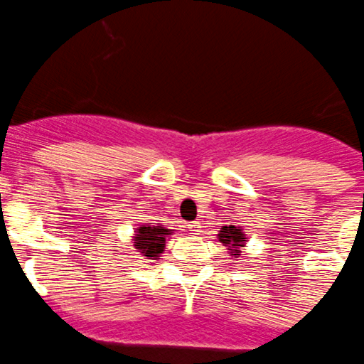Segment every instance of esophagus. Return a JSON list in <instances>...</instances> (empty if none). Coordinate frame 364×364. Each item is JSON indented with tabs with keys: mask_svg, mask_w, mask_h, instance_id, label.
I'll list each match as a JSON object with an SVG mask.
<instances>
[{
	"mask_svg": "<svg viewBox=\"0 0 364 364\" xmlns=\"http://www.w3.org/2000/svg\"><path fill=\"white\" fill-rule=\"evenodd\" d=\"M186 228H188V232H192V234H199V232H201V223L190 221L188 225H186Z\"/></svg>",
	"mask_w": 364,
	"mask_h": 364,
	"instance_id": "1",
	"label": "esophagus"
}]
</instances>
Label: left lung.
Segmentation results:
<instances>
[{
    "mask_svg": "<svg viewBox=\"0 0 364 364\" xmlns=\"http://www.w3.org/2000/svg\"><path fill=\"white\" fill-rule=\"evenodd\" d=\"M218 237L223 243V247H228L232 255H239L237 248L243 247V243L247 241V237H245V234L241 232V228L234 227V225H230V227H223L221 230H219Z\"/></svg>",
    "mask_w": 364,
    "mask_h": 364,
    "instance_id": "1",
    "label": "left lung"
}]
</instances>
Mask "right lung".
<instances>
[{"label":"right lung","instance_id":"1","mask_svg":"<svg viewBox=\"0 0 364 364\" xmlns=\"http://www.w3.org/2000/svg\"><path fill=\"white\" fill-rule=\"evenodd\" d=\"M168 234H172V232L165 227H139L136 239H134L136 241L134 247L149 259L150 257H158L163 248H165V241Z\"/></svg>","mask_w":364,"mask_h":364}]
</instances>
